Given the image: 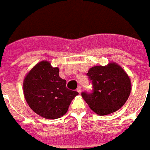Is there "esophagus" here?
I'll return each mask as SVG.
<instances>
[{
    "mask_svg": "<svg viewBox=\"0 0 150 150\" xmlns=\"http://www.w3.org/2000/svg\"><path fill=\"white\" fill-rule=\"evenodd\" d=\"M77 91H78L79 93H81V86H79V87H78V88H77Z\"/></svg>",
    "mask_w": 150,
    "mask_h": 150,
    "instance_id": "obj_1",
    "label": "esophagus"
}]
</instances>
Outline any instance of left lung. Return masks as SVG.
I'll return each mask as SVG.
<instances>
[{
  "label": "left lung",
  "instance_id": "8db88e82",
  "mask_svg": "<svg viewBox=\"0 0 150 150\" xmlns=\"http://www.w3.org/2000/svg\"><path fill=\"white\" fill-rule=\"evenodd\" d=\"M91 81V92L81 96L94 112L106 115L117 111L125 103L131 93V80L121 66L109 63L94 66L87 73Z\"/></svg>",
  "mask_w": 150,
  "mask_h": 150
}]
</instances>
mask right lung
Segmentation results:
<instances>
[{
	"mask_svg": "<svg viewBox=\"0 0 150 150\" xmlns=\"http://www.w3.org/2000/svg\"><path fill=\"white\" fill-rule=\"evenodd\" d=\"M58 68L42 61L26 75L24 96L31 109L43 118L55 119L67 112L71 101L79 93L66 88V81L59 75Z\"/></svg>",
	"mask_w": 150,
	"mask_h": 150,
	"instance_id": "add662e5",
	"label": "right lung"
}]
</instances>
